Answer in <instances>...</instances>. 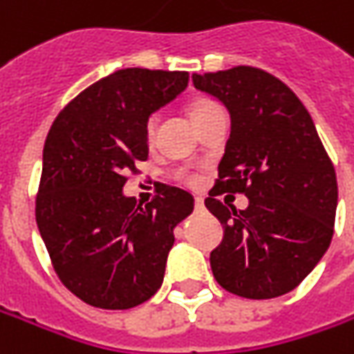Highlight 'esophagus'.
Returning a JSON list of instances; mask_svg holds the SVG:
<instances>
[{
  "label": "esophagus",
  "mask_w": 354,
  "mask_h": 354,
  "mask_svg": "<svg viewBox=\"0 0 354 354\" xmlns=\"http://www.w3.org/2000/svg\"><path fill=\"white\" fill-rule=\"evenodd\" d=\"M195 209L197 211H205V201L203 198H195Z\"/></svg>",
  "instance_id": "obj_1"
}]
</instances>
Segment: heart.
<instances>
[{"mask_svg": "<svg viewBox=\"0 0 354 354\" xmlns=\"http://www.w3.org/2000/svg\"><path fill=\"white\" fill-rule=\"evenodd\" d=\"M214 106H218V104H214L212 100H207V98H198L195 102L191 104V108H189V116L191 120H197L201 114H205L207 110H211ZM156 126H157V118L151 116L147 120V126H145V133H147V138H151L153 133H156Z\"/></svg>", "mask_w": 354, "mask_h": 354, "instance_id": "heart-1", "label": "heart"}]
</instances>
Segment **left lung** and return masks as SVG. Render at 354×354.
I'll use <instances>...</instances> for the list:
<instances>
[{"instance_id": "left-lung-1", "label": "left lung", "mask_w": 354, "mask_h": 354, "mask_svg": "<svg viewBox=\"0 0 354 354\" xmlns=\"http://www.w3.org/2000/svg\"><path fill=\"white\" fill-rule=\"evenodd\" d=\"M193 84L225 104L230 136L205 207L225 238L211 252L226 292L272 299L292 292L319 264L333 238L337 177L301 100L254 66L193 75ZM244 192V212L216 198Z\"/></svg>"}]
</instances>
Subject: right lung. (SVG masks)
<instances>
[{
  "instance_id": "right-lung-1",
  "label": "right lung",
  "mask_w": 354,
  "mask_h": 354,
  "mask_svg": "<svg viewBox=\"0 0 354 354\" xmlns=\"http://www.w3.org/2000/svg\"><path fill=\"white\" fill-rule=\"evenodd\" d=\"M187 84L185 71L122 68L82 90L48 129L37 226L61 281L88 306L129 309L163 283L173 230L195 198L159 185L142 207L124 185L149 153L147 120Z\"/></svg>"
}]
</instances>
